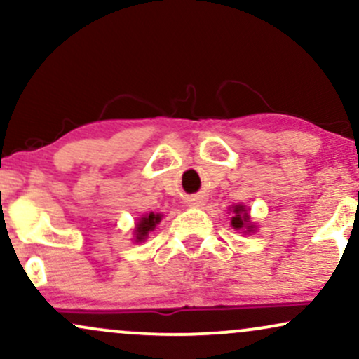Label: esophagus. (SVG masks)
Masks as SVG:
<instances>
[{
    "label": "esophagus",
    "instance_id": "esophagus-1",
    "mask_svg": "<svg viewBox=\"0 0 359 359\" xmlns=\"http://www.w3.org/2000/svg\"><path fill=\"white\" fill-rule=\"evenodd\" d=\"M204 197L203 196H192V197H189L187 199V204L189 205H196V208H201V205H204Z\"/></svg>",
    "mask_w": 359,
    "mask_h": 359
}]
</instances>
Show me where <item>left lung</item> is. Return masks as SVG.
Instances as JSON below:
<instances>
[{
  "label": "left lung",
  "mask_w": 359,
  "mask_h": 359,
  "mask_svg": "<svg viewBox=\"0 0 359 359\" xmlns=\"http://www.w3.org/2000/svg\"><path fill=\"white\" fill-rule=\"evenodd\" d=\"M231 224L234 226V229L246 228V231H251V229H253V226H250V216L245 205H234V217L231 219Z\"/></svg>",
  "instance_id": "left-lung-1"
}]
</instances>
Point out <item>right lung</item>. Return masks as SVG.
Instances as JSON below:
<instances>
[{
    "label": "right lung",
    "instance_id": "obj_1",
    "mask_svg": "<svg viewBox=\"0 0 359 359\" xmlns=\"http://www.w3.org/2000/svg\"><path fill=\"white\" fill-rule=\"evenodd\" d=\"M158 222H160V214L150 212L148 216L142 217L137 224V229H135V231H137V241L145 240V238L148 236V233H150L151 229L155 228V224H158Z\"/></svg>",
    "mask_w": 359,
    "mask_h": 359
}]
</instances>
